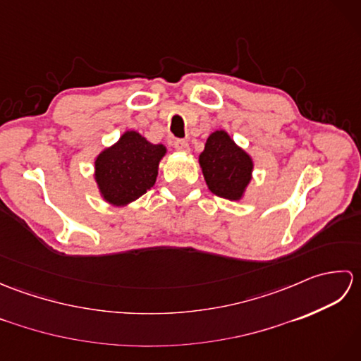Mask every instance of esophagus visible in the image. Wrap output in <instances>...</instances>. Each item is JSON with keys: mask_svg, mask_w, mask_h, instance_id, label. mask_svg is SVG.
<instances>
[{"mask_svg": "<svg viewBox=\"0 0 361 361\" xmlns=\"http://www.w3.org/2000/svg\"><path fill=\"white\" fill-rule=\"evenodd\" d=\"M173 147L178 152H189V142L185 140H176L173 142Z\"/></svg>", "mask_w": 361, "mask_h": 361, "instance_id": "1", "label": "esophagus"}]
</instances>
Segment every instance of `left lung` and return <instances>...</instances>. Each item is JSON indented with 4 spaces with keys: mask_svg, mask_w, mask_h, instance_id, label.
<instances>
[{
    "mask_svg": "<svg viewBox=\"0 0 361 361\" xmlns=\"http://www.w3.org/2000/svg\"><path fill=\"white\" fill-rule=\"evenodd\" d=\"M198 163L212 194L231 202H240L245 197L255 161L225 130H216L208 136Z\"/></svg>",
    "mask_w": 361,
    "mask_h": 361,
    "instance_id": "1",
    "label": "left lung"
}]
</instances>
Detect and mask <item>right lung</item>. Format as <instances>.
I'll return each instance as SVG.
<instances>
[{"mask_svg":"<svg viewBox=\"0 0 361 361\" xmlns=\"http://www.w3.org/2000/svg\"><path fill=\"white\" fill-rule=\"evenodd\" d=\"M166 153L164 144H152L136 130L122 133L94 158L93 176L102 200L114 208H124L137 200L155 186Z\"/></svg>","mask_w":361,"mask_h":361,"instance_id":"obj_1","label":"right lung"}]
</instances>
